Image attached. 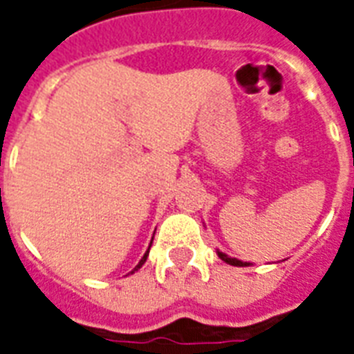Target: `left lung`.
Instances as JSON below:
<instances>
[{
  "label": "left lung",
  "mask_w": 354,
  "mask_h": 354,
  "mask_svg": "<svg viewBox=\"0 0 354 354\" xmlns=\"http://www.w3.org/2000/svg\"><path fill=\"white\" fill-rule=\"evenodd\" d=\"M218 255L221 257L223 261H225V263L232 264V266H246V263H243V261H239V259H232V257H228V255H225L223 252H218Z\"/></svg>",
  "instance_id": "left-lung-1"
}]
</instances>
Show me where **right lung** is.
<instances>
[{
	"instance_id": "add662e5",
	"label": "right lung",
	"mask_w": 354,
	"mask_h": 354,
	"mask_svg": "<svg viewBox=\"0 0 354 354\" xmlns=\"http://www.w3.org/2000/svg\"><path fill=\"white\" fill-rule=\"evenodd\" d=\"M151 243H153V241H151ZM147 254H149V250H147V252H145V255H144V257H142V259H140V263H138V264H136V266H135V270H133V272H131V273H135V272H136V270H138V268H140V266H142V264H144V263H145V259H147Z\"/></svg>"
}]
</instances>
